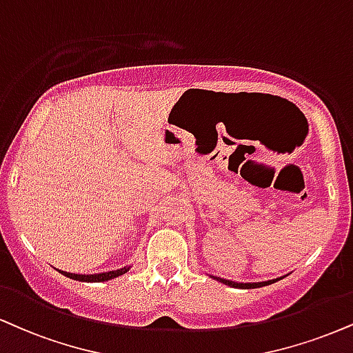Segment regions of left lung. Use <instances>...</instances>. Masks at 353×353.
Masks as SVG:
<instances>
[{
	"mask_svg": "<svg viewBox=\"0 0 353 353\" xmlns=\"http://www.w3.org/2000/svg\"><path fill=\"white\" fill-rule=\"evenodd\" d=\"M210 278L217 279V281L227 284V286L230 288H240V290H254V288L268 286V284H273L278 281V279H281V278H276V279H270V281H260V283H236V281H230V279H223V278H219V276H212V274Z\"/></svg>",
	"mask_w": 353,
	"mask_h": 353,
	"instance_id": "1",
	"label": "left lung"
}]
</instances>
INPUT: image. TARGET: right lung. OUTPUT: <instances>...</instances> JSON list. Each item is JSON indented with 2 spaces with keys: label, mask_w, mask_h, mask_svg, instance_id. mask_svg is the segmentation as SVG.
Masks as SVG:
<instances>
[{
  "label": "right lung",
  "mask_w": 353,
  "mask_h": 353,
  "mask_svg": "<svg viewBox=\"0 0 353 353\" xmlns=\"http://www.w3.org/2000/svg\"><path fill=\"white\" fill-rule=\"evenodd\" d=\"M130 268H131V265L130 266H123V268H118V270H113V271H105V273H93V274L67 273V271H61V270H59V273H62L63 276H67V278H70V279H75V281L103 283V281H110V279H114V278H118V276L128 273Z\"/></svg>",
  "instance_id": "1"
}]
</instances>
